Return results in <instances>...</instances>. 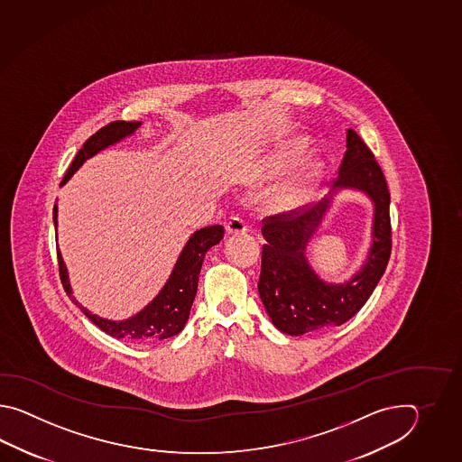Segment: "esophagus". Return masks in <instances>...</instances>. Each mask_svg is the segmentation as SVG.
<instances>
[{
  "instance_id": "obj_1",
  "label": "esophagus",
  "mask_w": 462,
  "mask_h": 462,
  "mask_svg": "<svg viewBox=\"0 0 462 462\" xmlns=\"http://www.w3.org/2000/svg\"><path fill=\"white\" fill-rule=\"evenodd\" d=\"M245 231H247V225L241 217H233L226 223L227 235H243Z\"/></svg>"
}]
</instances>
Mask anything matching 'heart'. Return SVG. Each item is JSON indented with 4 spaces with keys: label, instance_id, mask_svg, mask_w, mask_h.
<instances>
[{
    "label": "heart",
    "instance_id": "obj_1",
    "mask_svg": "<svg viewBox=\"0 0 462 462\" xmlns=\"http://www.w3.org/2000/svg\"><path fill=\"white\" fill-rule=\"evenodd\" d=\"M304 150L305 145L302 142H292V143H287L284 147L279 148L269 160V170L273 173L284 171L304 153ZM320 170H322V162L319 158H307L304 163L285 180L284 185L277 193V199L284 205L300 203L309 195L310 188L314 187L315 180L320 175Z\"/></svg>",
    "mask_w": 462,
    "mask_h": 462
}]
</instances>
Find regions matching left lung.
I'll use <instances>...</instances> for the list:
<instances>
[{"label":"left lung","instance_id":"8db88e82","mask_svg":"<svg viewBox=\"0 0 462 462\" xmlns=\"http://www.w3.org/2000/svg\"><path fill=\"white\" fill-rule=\"evenodd\" d=\"M342 189L362 190L374 203L373 245L365 265L348 282L325 283L308 264L304 249L319 226L333 195ZM265 245L259 295L275 328L282 334L338 327L368 300L383 275L392 253L390 191L372 150L358 134L346 130V152L328 197L315 207L297 208L264 219Z\"/></svg>","mask_w":462,"mask_h":462}]
</instances>
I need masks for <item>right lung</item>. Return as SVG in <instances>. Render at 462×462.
<instances>
[{"mask_svg":"<svg viewBox=\"0 0 462 462\" xmlns=\"http://www.w3.org/2000/svg\"><path fill=\"white\" fill-rule=\"evenodd\" d=\"M142 125V122H124L117 120L112 122L106 127L100 128L92 137L88 138L84 147L78 152L76 158L72 160L69 170L66 173L60 185H66L82 163L88 158L94 157L100 150L117 143L120 140L135 134V130ZM54 226L58 227V205L54 207ZM225 236V227L221 225L207 226L195 231L188 239L183 251L180 253L177 264L173 267L171 274L168 277L163 289L158 292L157 297L143 307L138 314L130 317L127 320H108L98 315L92 314L86 307L79 304L76 297L72 295V289L69 284L68 267L62 261V255L58 251L60 259V274L66 294L69 295L70 300L78 305L82 314L88 317L92 324L97 325L102 332L114 337V338H124L137 344H155L160 340L170 338L178 335L187 324L191 305L195 300L198 289V277L203 265V259L208 249L217 245Z\"/></svg>","mask_w":462,"mask_h":462,"instance_id":"add662e5","label":"right lung"}]
</instances>
